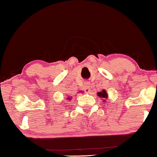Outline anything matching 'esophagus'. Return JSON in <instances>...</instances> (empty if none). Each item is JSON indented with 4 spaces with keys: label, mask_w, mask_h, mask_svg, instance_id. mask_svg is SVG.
Wrapping results in <instances>:
<instances>
[{
    "label": "esophagus",
    "mask_w": 157,
    "mask_h": 157,
    "mask_svg": "<svg viewBox=\"0 0 157 157\" xmlns=\"http://www.w3.org/2000/svg\"><path fill=\"white\" fill-rule=\"evenodd\" d=\"M84 89L85 91L87 92V93H89L91 91V86H90L89 83H86L84 84Z\"/></svg>",
    "instance_id": "esophagus-1"
}]
</instances>
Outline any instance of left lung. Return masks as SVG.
<instances>
[{
	"label": "left lung",
	"instance_id": "8db88e82",
	"mask_svg": "<svg viewBox=\"0 0 157 157\" xmlns=\"http://www.w3.org/2000/svg\"><path fill=\"white\" fill-rule=\"evenodd\" d=\"M98 96H99V97H101V98H107V94H106V91H105V90H103V91H101V92H98Z\"/></svg>",
	"mask_w": 157,
	"mask_h": 157
}]
</instances>
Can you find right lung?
Returning <instances> with one entry per match:
<instances>
[{
	"label": "right lung",
	"mask_w": 157,
	"mask_h": 157,
	"mask_svg": "<svg viewBox=\"0 0 157 157\" xmlns=\"http://www.w3.org/2000/svg\"><path fill=\"white\" fill-rule=\"evenodd\" d=\"M67 99H68V100H70V99H71V98H70V97H68Z\"/></svg>",
	"instance_id": "1"
}]
</instances>
